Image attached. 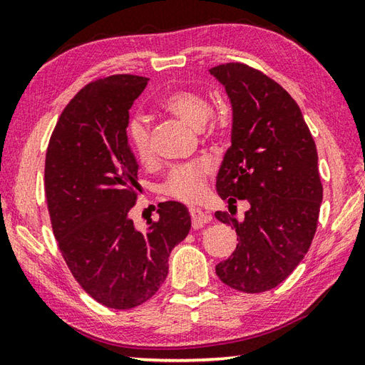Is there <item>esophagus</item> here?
<instances>
[{"instance_id":"34e87169","label":"esophagus","mask_w":365,"mask_h":365,"mask_svg":"<svg viewBox=\"0 0 365 365\" xmlns=\"http://www.w3.org/2000/svg\"><path fill=\"white\" fill-rule=\"evenodd\" d=\"M190 215H191V222H193V228L205 227L206 224H209V222L212 220L211 215H209L207 212H202L201 209H197V207H191Z\"/></svg>"}]
</instances>
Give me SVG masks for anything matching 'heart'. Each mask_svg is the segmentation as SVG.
Returning a JSON list of instances; mask_svg holds the SVG:
<instances>
[{"mask_svg":"<svg viewBox=\"0 0 365 365\" xmlns=\"http://www.w3.org/2000/svg\"><path fill=\"white\" fill-rule=\"evenodd\" d=\"M160 106L169 114L175 115L178 120L187 123L195 130H201L211 114V106L201 95L191 90H174L164 95ZM127 137L130 141L133 153L141 163H150L153 158L150 127L145 119L133 117L127 125ZM211 170L206 160L180 165L170 172L164 183V193L183 202H195L205 195L206 175Z\"/></svg>","mask_w":365,"mask_h":365,"instance_id":"1","label":"heart"}]
</instances>
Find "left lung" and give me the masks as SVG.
<instances>
[{"mask_svg":"<svg viewBox=\"0 0 365 365\" xmlns=\"http://www.w3.org/2000/svg\"><path fill=\"white\" fill-rule=\"evenodd\" d=\"M209 72L232 104V146L215 188L228 206L250 202L243 220L215 212L238 235L215 274L238 292L262 293L280 285L312 243L322 202L316 143L298 104L262 72L240 63Z\"/></svg>","mask_w":365,"mask_h":365,"instance_id":"obj_1","label":"left lung"}]
</instances>
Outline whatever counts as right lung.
I'll list each match as a JSON object with an SVG mask.
<instances>
[{
  "label": "right lung",
  "instance_id": "obj_1",
  "mask_svg": "<svg viewBox=\"0 0 365 365\" xmlns=\"http://www.w3.org/2000/svg\"><path fill=\"white\" fill-rule=\"evenodd\" d=\"M146 83L120 73L86 85L63 110L46 151L45 193L61 255L78 285L110 309L156 294L170 251L191 227L177 201L160 202L159 220L145 232L128 215L140 190L128 109Z\"/></svg>",
  "mask_w": 365,
  "mask_h": 365
}]
</instances>
